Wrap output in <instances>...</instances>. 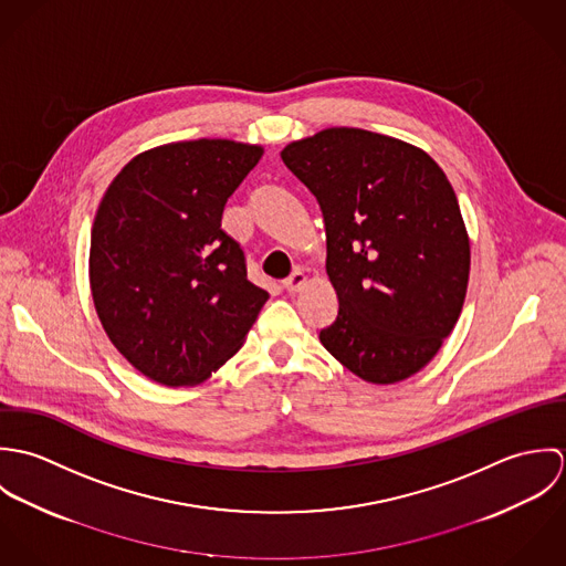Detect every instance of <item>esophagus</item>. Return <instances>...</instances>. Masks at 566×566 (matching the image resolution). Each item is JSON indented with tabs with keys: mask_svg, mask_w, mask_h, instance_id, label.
I'll return each mask as SVG.
<instances>
[{
	"mask_svg": "<svg viewBox=\"0 0 566 566\" xmlns=\"http://www.w3.org/2000/svg\"><path fill=\"white\" fill-rule=\"evenodd\" d=\"M305 283H307L305 272H303V270H294V272L283 281V287H285L290 294H294V292H298Z\"/></svg>",
	"mask_w": 566,
	"mask_h": 566,
	"instance_id": "34e87169",
	"label": "esophagus"
}]
</instances>
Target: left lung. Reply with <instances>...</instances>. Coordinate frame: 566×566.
<instances>
[{"label": "left lung", "mask_w": 566, "mask_h": 566, "mask_svg": "<svg viewBox=\"0 0 566 566\" xmlns=\"http://www.w3.org/2000/svg\"><path fill=\"white\" fill-rule=\"evenodd\" d=\"M281 159L323 211L339 301L324 348L368 384L416 375L451 335L469 287L471 242L447 174L411 144L346 126L287 144Z\"/></svg>", "instance_id": "8db88e82"}]
</instances>
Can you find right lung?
I'll return each instance as SVG.
<instances>
[{
    "mask_svg": "<svg viewBox=\"0 0 566 566\" xmlns=\"http://www.w3.org/2000/svg\"><path fill=\"white\" fill-rule=\"evenodd\" d=\"M263 155L231 139L137 155L108 185L91 229L88 283L113 346L148 379L196 386L240 348L268 301L222 231L227 200Z\"/></svg>",
    "mask_w": 566,
    "mask_h": 566,
    "instance_id": "add662e5",
    "label": "right lung"
}]
</instances>
